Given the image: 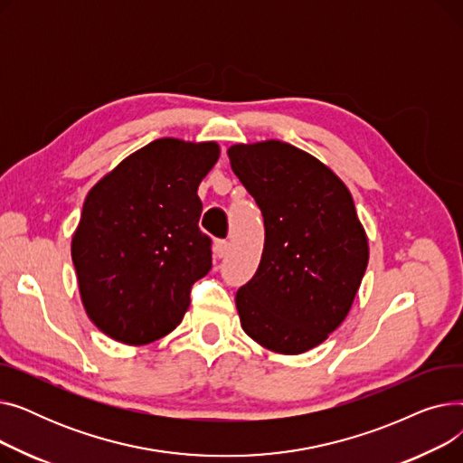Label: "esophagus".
Wrapping results in <instances>:
<instances>
[{
    "instance_id": "esophagus-1",
    "label": "esophagus",
    "mask_w": 463,
    "mask_h": 463,
    "mask_svg": "<svg viewBox=\"0 0 463 463\" xmlns=\"http://www.w3.org/2000/svg\"><path fill=\"white\" fill-rule=\"evenodd\" d=\"M229 251V241L227 240H215V255L222 259Z\"/></svg>"
}]
</instances>
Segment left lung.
Masks as SVG:
<instances>
[{"mask_svg":"<svg viewBox=\"0 0 463 463\" xmlns=\"http://www.w3.org/2000/svg\"><path fill=\"white\" fill-rule=\"evenodd\" d=\"M227 154L264 217L259 269L236 293L240 325L264 349L306 353L347 317L370 259L366 231L347 185L293 144H234Z\"/></svg>","mask_w":463,"mask_h":463,"instance_id":"1","label":"left lung"}]
</instances>
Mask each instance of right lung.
Segmentation results:
<instances>
[{
  "label": "right lung",
  "mask_w": 463,
  "mask_h": 463,
  "mask_svg": "<svg viewBox=\"0 0 463 463\" xmlns=\"http://www.w3.org/2000/svg\"><path fill=\"white\" fill-rule=\"evenodd\" d=\"M217 159L215 142L157 138L90 189L71 257L88 317L116 342L152 344L182 323L212 269L197 189Z\"/></svg>",
  "instance_id": "obj_1"
}]
</instances>
